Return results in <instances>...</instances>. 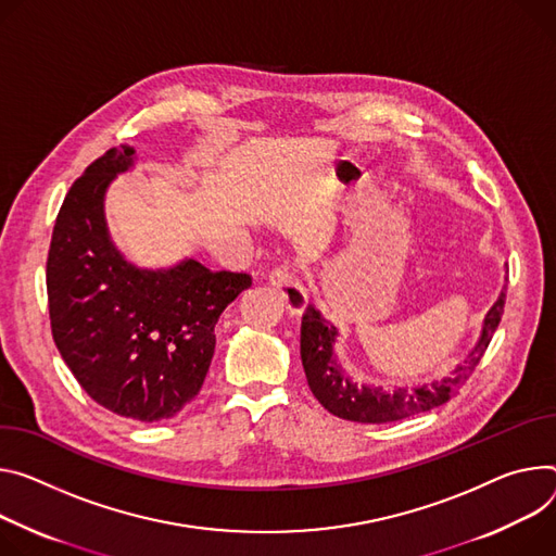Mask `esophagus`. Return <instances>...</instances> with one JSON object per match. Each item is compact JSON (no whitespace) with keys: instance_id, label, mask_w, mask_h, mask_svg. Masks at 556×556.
I'll use <instances>...</instances> for the list:
<instances>
[{"instance_id":"34e87169","label":"esophagus","mask_w":556,"mask_h":556,"mask_svg":"<svg viewBox=\"0 0 556 556\" xmlns=\"http://www.w3.org/2000/svg\"><path fill=\"white\" fill-rule=\"evenodd\" d=\"M268 279H270L273 288L281 292L290 313H304V308L308 306V294L290 266H277L268 275Z\"/></svg>"}]
</instances>
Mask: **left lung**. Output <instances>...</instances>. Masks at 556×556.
Here are the masks:
<instances>
[{
    "label": "left lung",
    "mask_w": 556,
    "mask_h": 556,
    "mask_svg": "<svg viewBox=\"0 0 556 556\" xmlns=\"http://www.w3.org/2000/svg\"><path fill=\"white\" fill-rule=\"evenodd\" d=\"M503 304H506V286H503L494 306L483 319L479 343L475 345L468 359L452 370L450 377L415 388L394 390L357 386L355 381H350L334 359L332 343L339 334L337 328L326 321L315 306H308L304 317H301V364H304L308 386L328 413L339 419L357 424H390L439 408L457 394V390L475 372L501 321Z\"/></svg>",
    "instance_id": "obj_1"
}]
</instances>
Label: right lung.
<instances>
[{
    "label": "right lung",
    "instance_id": "obj_1",
    "mask_svg": "<svg viewBox=\"0 0 556 556\" xmlns=\"http://www.w3.org/2000/svg\"><path fill=\"white\" fill-rule=\"evenodd\" d=\"M132 160L130 146L111 148L75 179L50 239L46 290L55 345L86 394L119 417L153 424L204 386L215 324L252 277L194 260L168 270L128 264L109 237L104 194Z\"/></svg>",
    "mask_w": 556,
    "mask_h": 556
}]
</instances>
